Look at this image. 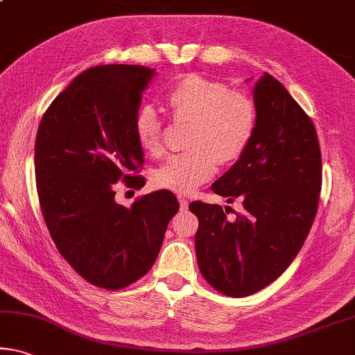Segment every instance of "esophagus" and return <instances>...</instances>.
Here are the masks:
<instances>
[{
	"label": "esophagus",
	"instance_id": "34e87169",
	"mask_svg": "<svg viewBox=\"0 0 355 355\" xmlns=\"http://www.w3.org/2000/svg\"><path fill=\"white\" fill-rule=\"evenodd\" d=\"M178 202H180V208H182V210H187L188 205H189V202L184 199V198H180Z\"/></svg>",
	"mask_w": 355,
	"mask_h": 355
}]
</instances>
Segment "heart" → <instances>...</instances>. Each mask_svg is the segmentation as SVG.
<instances>
[{"instance_id": "heart-1", "label": "heart", "mask_w": 355, "mask_h": 355, "mask_svg": "<svg viewBox=\"0 0 355 355\" xmlns=\"http://www.w3.org/2000/svg\"><path fill=\"white\" fill-rule=\"evenodd\" d=\"M175 121H193L189 151L173 155L153 171L157 189L188 194L216 172L218 161L232 164L248 150L257 128L254 101L226 83L199 74L180 77L166 92ZM140 148L153 156L164 151V125L151 105H140L132 121Z\"/></svg>"}]
</instances>
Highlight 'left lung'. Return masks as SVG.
<instances>
[{
	"instance_id": "left-lung-1",
	"label": "left lung",
	"mask_w": 355,
	"mask_h": 355,
	"mask_svg": "<svg viewBox=\"0 0 355 355\" xmlns=\"http://www.w3.org/2000/svg\"><path fill=\"white\" fill-rule=\"evenodd\" d=\"M257 128L248 150L211 184L243 211L191 202L199 219L196 254L202 277L218 292L246 297L273 283L305 243L318 213L322 157L311 118L277 78L254 87Z\"/></svg>"
}]
</instances>
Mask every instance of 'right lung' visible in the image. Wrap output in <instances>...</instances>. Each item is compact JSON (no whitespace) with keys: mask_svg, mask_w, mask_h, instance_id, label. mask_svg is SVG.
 Instances as JSON below:
<instances>
[{"mask_svg":"<svg viewBox=\"0 0 355 355\" xmlns=\"http://www.w3.org/2000/svg\"><path fill=\"white\" fill-rule=\"evenodd\" d=\"M153 76L145 66L89 67L53 99L36 134L37 198L50 237L83 279L109 291L153 267L180 208L164 189L131 208L115 202L120 180L134 189L145 184L132 121Z\"/></svg>","mask_w":355,"mask_h":355,"instance_id":"right-lung-1","label":"right lung"}]
</instances>
